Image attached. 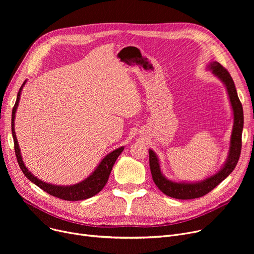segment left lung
<instances>
[{
	"instance_id": "left-lung-1",
	"label": "left lung",
	"mask_w": 254,
	"mask_h": 254,
	"mask_svg": "<svg viewBox=\"0 0 254 254\" xmlns=\"http://www.w3.org/2000/svg\"><path fill=\"white\" fill-rule=\"evenodd\" d=\"M209 69L212 73L217 76L221 81L224 83L226 90L229 93V98L234 112V127L231 138V146L228 155V159L224 166L218 171L215 175H213L201 182L196 183H185V182H174L168 180L161 171L159 162L156 154L149 149V166L153 182L165 194L178 198V199H191L201 197L212 190H214L216 186L222 182L231 173L234 171L237 163L239 161L240 154H241L242 148V130L244 125V115H243V107L241 102L239 100L238 93L234 80L230 73L225 68L217 63L212 62L209 64Z\"/></svg>"
}]
</instances>
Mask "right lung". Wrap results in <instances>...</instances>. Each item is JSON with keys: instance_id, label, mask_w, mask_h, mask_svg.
<instances>
[{"instance_id": "add662e5", "label": "right lung", "mask_w": 254, "mask_h": 254, "mask_svg": "<svg viewBox=\"0 0 254 254\" xmlns=\"http://www.w3.org/2000/svg\"><path fill=\"white\" fill-rule=\"evenodd\" d=\"M25 84V81L23 82L22 86L19 88V91L17 93V99L15 102L14 107H13L12 110V119H11V127H12V136L13 140H14V149H15V154L18 165L22 171L23 174L26 176V178L30 179L33 183H35L38 188L43 190L50 195H53L56 197H60L62 199H64V201H81V199H86L88 197H91L95 194L99 193L106 185L107 181H108L109 175L111 173L112 167L115 164L117 157L119 154L124 151V147H119L109 154H107L103 161L100 163L98 168L92 172V174L84 179L83 181L79 182L74 185L70 186H61V185H53L49 184L46 182H43L41 180H39L37 177H35L32 173L26 169L22 162V157L20 154V149L17 143L16 135H15V130H14V118H15V112L18 107V102L20 98V93L22 90L23 85Z\"/></svg>"}]
</instances>
